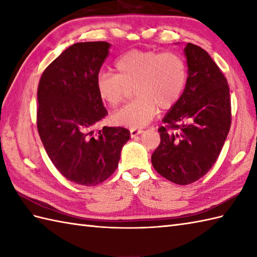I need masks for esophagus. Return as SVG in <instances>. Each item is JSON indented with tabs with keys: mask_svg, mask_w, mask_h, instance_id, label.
I'll use <instances>...</instances> for the list:
<instances>
[{
	"mask_svg": "<svg viewBox=\"0 0 257 257\" xmlns=\"http://www.w3.org/2000/svg\"><path fill=\"white\" fill-rule=\"evenodd\" d=\"M143 134V130L141 129H130V136H132V138H136L138 135Z\"/></svg>",
	"mask_w": 257,
	"mask_h": 257,
	"instance_id": "1",
	"label": "esophagus"
}]
</instances>
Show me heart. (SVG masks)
Listing matches in <instances>:
<instances>
[{"mask_svg": "<svg viewBox=\"0 0 257 257\" xmlns=\"http://www.w3.org/2000/svg\"><path fill=\"white\" fill-rule=\"evenodd\" d=\"M117 74L100 73L96 89L100 99L116 107L132 90L138 98L111 116L114 124L139 129L148 124L158 111L171 109L181 99L188 83L184 59L174 53L132 50L120 56Z\"/></svg>", "mask_w": 257, "mask_h": 257, "instance_id": "heart-1", "label": "heart"}]
</instances>
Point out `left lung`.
<instances>
[{
  "label": "left lung",
  "instance_id": "8db88e82",
  "mask_svg": "<svg viewBox=\"0 0 257 257\" xmlns=\"http://www.w3.org/2000/svg\"><path fill=\"white\" fill-rule=\"evenodd\" d=\"M188 83L181 99L162 119L160 145L151 156L156 171L187 185L214 165L230 132L231 98L225 76L203 48H184Z\"/></svg>",
  "mask_w": 257,
  "mask_h": 257
}]
</instances>
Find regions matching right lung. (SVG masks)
Returning a JSON list of instances; mask_svg holds the SVG:
<instances>
[{"instance_id": "1", "label": "right lung", "mask_w": 257, "mask_h": 257, "mask_svg": "<svg viewBox=\"0 0 257 257\" xmlns=\"http://www.w3.org/2000/svg\"><path fill=\"white\" fill-rule=\"evenodd\" d=\"M107 42L76 43L43 72L37 88V130L53 165L69 181L92 187L116 171L130 132L96 125L108 111L96 79L109 54Z\"/></svg>"}]
</instances>
